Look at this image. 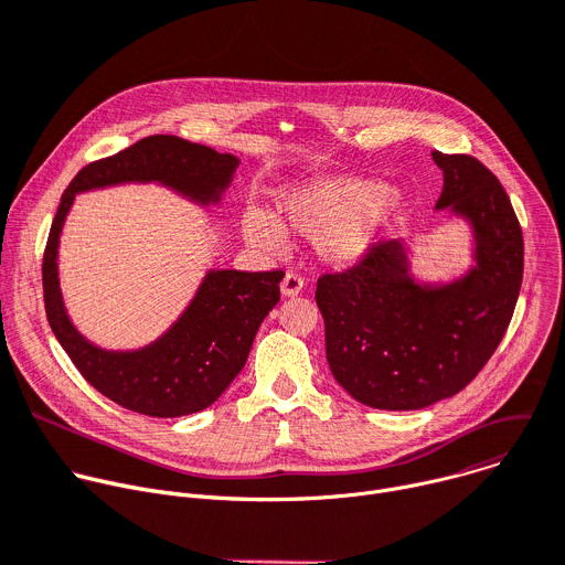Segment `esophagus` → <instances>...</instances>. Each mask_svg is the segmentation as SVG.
Listing matches in <instances>:
<instances>
[{"label": "esophagus", "mask_w": 565, "mask_h": 565, "mask_svg": "<svg viewBox=\"0 0 565 565\" xmlns=\"http://www.w3.org/2000/svg\"><path fill=\"white\" fill-rule=\"evenodd\" d=\"M303 290V279L295 273H286V277L281 279V295L284 297H295Z\"/></svg>", "instance_id": "1"}]
</instances>
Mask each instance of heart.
<instances>
[{
	"label": "heart",
	"mask_w": 565,
	"mask_h": 565,
	"mask_svg": "<svg viewBox=\"0 0 565 565\" xmlns=\"http://www.w3.org/2000/svg\"><path fill=\"white\" fill-rule=\"evenodd\" d=\"M407 207V193L396 184L331 175L279 189L273 216L247 207L238 225L243 238L259 249L275 252L284 245V232H295L313 238L322 262L351 264L372 252Z\"/></svg>",
	"instance_id": "b5f03b06"
}]
</instances>
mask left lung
I'll return each mask as SVG.
<instances>
[{"label":"left lung","mask_w":565,"mask_h":565,"mask_svg":"<svg viewBox=\"0 0 565 565\" xmlns=\"http://www.w3.org/2000/svg\"><path fill=\"white\" fill-rule=\"evenodd\" d=\"M437 212L471 227L473 266L452 281L413 275L405 238L318 279L335 381L379 409H422L465 390L500 344L523 284V232L498 178L471 156L433 150Z\"/></svg>","instance_id":"obj_1"}]
</instances>
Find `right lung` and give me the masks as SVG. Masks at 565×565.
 Returning a JSON list of instances; mask_svg holds the SVG:
<instances>
[{
	"instance_id": "obj_1",
	"label": "right lung",
	"mask_w": 565,
	"mask_h": 565,
	"mask_svg": "<svg viewBox=\"0 0 565 565\" xmlns=\"http://www.w3.org/2000/svg\"><path fill=\"white\" fill-rule=\"evenodd\" d=\"M238 158L175 135H152L87 164L65 189L51 223L42 286L51 331L83 379L110 401L148 417H184L210 407L243 370L249 347L279 301L281 270H207L180 318L139 349H106L72 322L61 290V234L78 193L156 182L210 207L232 184Z\"/></svg>"
}]
</instances>
